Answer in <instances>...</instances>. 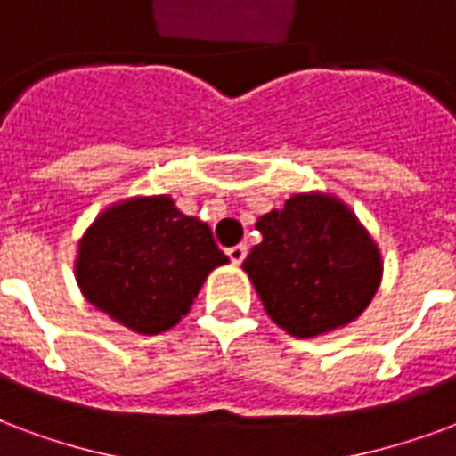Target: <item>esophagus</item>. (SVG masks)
I'll use <instances>...</instances> for the list:
<instances>
[{
  "label": "esophagus",
  "instance_id": "obj_1",
  "mask_svg": "<svg viewBox=\"0 0 456 456\" xmlns=\"http://www.w3.org/2000/svg\"><path fill=\"white\" fill-rule=\"evenodd\" d=\"M228 256H231L232 265H242V259L248 256V245H235V248L228 249Z\"/></svg>",
  "mask_w": 456,
  "mask_h": 456
}]
</instances>
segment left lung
<instances>
[{
  "mask_svg": "<svg viewBox=\"0 0 456 456\" xmlns=\"http://www.w3.org/2000/svg\"><path fill=\"white\" fill-rule=\"evenodd\" d=\"M262 242L248 272L266 314L297 338L334 331L370 305L382 281V256L351 208L331 194H293L259 216Z\"/></svg>",
  "mask_w": 456,
  "mask_h": 456,
  "instance_id": "1",
  "label": "left lung"
}]
</instances>
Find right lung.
<instances>
[{"mask_svg": "<svg viewBox=\"0 0 456 456\" xmlns=\"http://www.w3.org/2000/svg\"><path fill=\"white\" fill-rule=\"evenodd\" d=\"M228 256L211 228L175 201L136 197L105 208L78 240L86 300L136 334H160L190 313L201 283Z\"/></svg>", "mask_w": 456, "mask_h": 456, "instance_id": "obj_1", "label": "right lung"}]
</instances>
